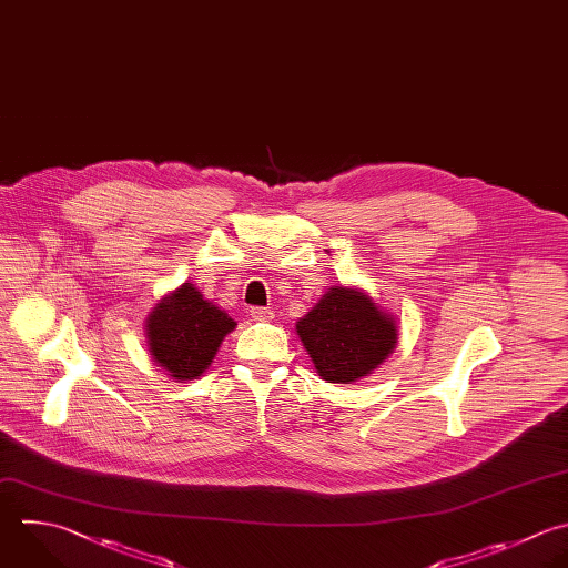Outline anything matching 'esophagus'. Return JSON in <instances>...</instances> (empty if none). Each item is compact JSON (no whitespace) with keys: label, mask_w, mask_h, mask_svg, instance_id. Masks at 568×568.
I'll use <instances>...</instances> for the list:
<instances>
[{"label":"esophagus","mask_w":568,"mask_h":568,"mask_svg":"<svg viewBox=\"0 0 568 568\" xmlns=\"http://www.w3.org/2000/svg\"><path fill=\"white\" fill-rule=\"evenodd\" d=\"M251 317L257 322H266L273 320V311L268 306H251Z\"/></svg>","instance_id":"esophagus-1"}]
</instances>
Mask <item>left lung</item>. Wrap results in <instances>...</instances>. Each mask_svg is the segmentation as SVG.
<instances>
[{
	"mask_svg": "<svg viewBox=\"0 0 568 568\" xmlns=\"http://www.w3.org/2000/svg\"><path fill=\"white\" fill-rule=\"evenodd\" d=\"M295 328L320 377L333 384L366 377L397 344L395 317L346 286L328 288Z\"/></svg>",
	"mask_w": 568,
	"mask_h": 568,
	"instance_id": "left-lung-1",
	"label": "left lung"
}]
</instances>
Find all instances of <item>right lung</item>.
I'll list each match as a JSON object with an SVG mask.
<instances>
[{
  "label": "right lung",
  "instance_id": "right-lung-1",
  "mask_svg": "<svg viewBox=\"0 0 568 568\" xmlns=\"http://www.w3.org/2000/svg\"><path fill=\"white\" fill-rule=\"evenodd\" d=\"M235 326L226 311L186 282L160 300L146 317L149 353L171 377L195 379L211 366L222 339Z\"/></svg>",
  "mask_w": 568,
  "mask_h": 568
}]
</instances>
